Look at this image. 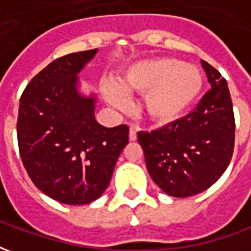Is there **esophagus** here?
<instances>
[{
	"instance_id": "obj_1",
	"label": "esophagus",
	"mask_w": 251,
	"mask_h": 251,
	"mask_svg": "<svg viewBox=\"0 0 251 251\" xmlns=\"http://www.w3.org/2000/svg\"><path fill=\"white\" fill-rule=\"evenodd\" d=\"M129 138L131 141L137 140V126L134 124H130V130H129Z\"/></svg>"
}]
</instances>
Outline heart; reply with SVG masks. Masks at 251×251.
<instances>
[{
  "label": "heart",
  "mask_w": 251,
  "mask_h": 251,
  "mask_svg": "<svg viewBox=\"0 0 251 251\" xmlns=\"http://www.w3.org/2000/svg\"><path fill=\"white\" fill-rule=\"evenodd\" d=\"M203 87V76L194 66L177 59L161 57L137 64L118 80V90H109L110 103L122 107L130 93L145 94L142 110L157 124H169L194 103Z\"/></svg>",
  "instance_id": "heart-1"
}]
</instances>
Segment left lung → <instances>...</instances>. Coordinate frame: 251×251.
<instances>
[{
  "label": "left lung",
  "instance_id": "1",
  "mask_svg": "<svg viewBox=\"0 0 251 251\" xmlns=\"http://www.w3.org/2000/svg\"><path fill=\"white\" fill-rule=\"evenodd\" d=\"M211 88L189 114L153 131H138L153 181L165 194L188 198L215 183L231 161L235 118L226 79L201 60Z\"/></svg>",
  "mask_w": 251,
  "mask_h": 251
}]
</instances>
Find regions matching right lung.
Returning <instances> with one entry per match:
<instances>
[{"mask_svg":"<svg viewBox=\"0 0 251 251\" xmlns=\"http://www.w3.org/2000/svg\"><path fill=\"white\" fill-rule=\"evenodd\" d=\"M97 50L53 60L25 87L20 99L17 141L33 184L63 204L98 199L117 158L129 142V126L104 127L94 117V98L76 91L77 72Z\"/></svg>","mask_w":251,"mask_h":251,"instance_id":"right-lung-1","label":"right lung"}]
</instances>
